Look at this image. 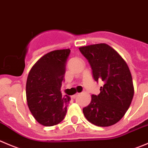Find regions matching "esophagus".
Segmentation results:
<instances>
[{
    "label": "esophagus",
    "mask_w": 148,
    "mask_h": 148,
    "mask_svg": "<svg viewBox=\"0 0 148 148\" xmlns=\"http://www.w3.org/2000/svg\"><path fill=\"white\" fill-rule=\"evenodd\" d=\"M79 95H80V93H77V94H75L74 95H73L72 97H73V98H75V97H77V96H79Z\"/></svg>",
    "instance_id": "34e87169"
}]
</instances>
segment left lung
<instances>
[{
	"label": "left lung",
	"mask_w": 148,
	"mask_h": 148,
	"mask_svg": "<svg viewBox=\"0 0 148 148\" xmlns=\"http://www.w3.org/2000/svg\"><path fill=\"white\" fill-rule=\"evenodd\" d=\"M79 51L88 61L94 79L104 82L100 94L92 95L83 114L96 126L114 125L126 114L134 96L130 69L122 57L107 44L80 47Z\"/></svg>",
	"instance_id": "left-lung-1"
}]
</instances>
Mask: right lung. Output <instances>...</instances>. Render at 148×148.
<instances>
[{
    "label": "right lung",
    "mask_w": 148,
    "mask_h": 148,
    "mask_svg": "<svg viewBox=\"0 0 148 148\" xmlns=\"http://www.w3.org/2000/svg\"><path fill=\"white\" fill-rule=\"evenodd\" d=\"M70 52L69 49H63L45 54L27 77V105L36 121L45 127L59 124L66 114L71 97L62 96L61 87Z\"/></svg>",
    "instance_id": "1"
}]
</instances>
